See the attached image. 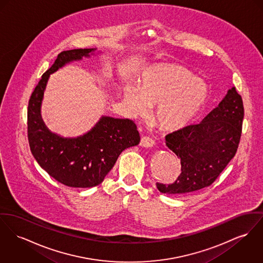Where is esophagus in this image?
Masks as SVG:
<instances>
[{"label": "esophagus", "mask_w": 263, "mask_h": 263, "mask_svg": "<svg viewBox=\"0 0 263 263\" xmlns=\"http://www.w3.org/2000/svg\"><path fill=\"white\" fill-rule=\"evenodd\" d=\"M154 141L150 138V137H148V136H143L141 138V140H140V146L141 147H144V148H151V147H153L154 146Z\"/></svg>", "instance_id": "obj_1"}]
</instances>
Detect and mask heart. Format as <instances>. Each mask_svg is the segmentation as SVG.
I'll use <instances>...</instances> for the list:
<instances>
[{
    "instance_id": "1",
    "label": "heart",
    "mask_w": 263,
    "mask_h": 263,
    "mask_svg": "<svg viewBox=\"0 0 263 263\" xmlns=\"http://www.w3.org/2000/svg\"><path fill=\"white\" fill-rule=\"evenodd\" d=\"M210 97L205 82L188 69L173 64L153 66L142 74L138 89L127 85L123 100L136 116H143L148 105H157L154 121L165 131L186 127L199 114Z\"/></svg>"
}]
</instances>
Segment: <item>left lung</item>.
<instances>
[{
    "label": "left lung",
    "mask_w": 263,
    "mask_h": 263,
    "mask_svg": "<svg viewBox=\"0 0 263 263\" xmlns=\"http://www.w3.org/2000/svg\"><path fill=\"white\" fill-rule=\"evenodd\" d=\"M243 116L242 98L232 87L199 124L168 134L166 146L180 159L181 173L171 184L157 183V189L185 195L211 185L237 151Z\"/></svg>",
    "instance_id": "1"
}]
</instances>
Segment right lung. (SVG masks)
Returning <instances> with one entry per match:
<instances>
[{
  "instance_id": "add662e5",
  "label": "right lung",
  "mask_w": 263,
  "mask_h": 263,
  "mask_svg": "<svg viewBox=\"0 0 263 263\" xmlns=\"http://www.w3.org/2000/svg\"><path fill=\"white\" fill-rule=\"evenodd\" d=\"M96 52L97 48L63 51L43 74L28 106V139L33 156L50 176L74 188L99 185L122 151L140 142L137 126L129 119L102 116L88 132L77 137L53 133L42 119L41 107L50 75L71 62L90 58Z\"/></svg>"
}]
</instances>
